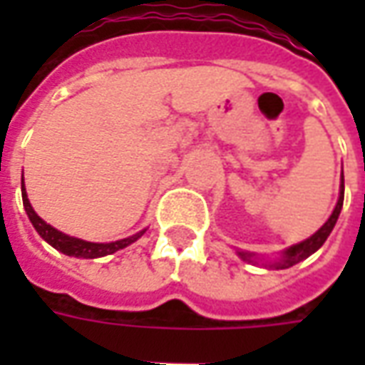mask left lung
I'll return each mask as SVG.
<instances>
[{
  "label": "left lung",
  "instance_id": "left-lung-1",
  "mask_svg": "<svg viewBox=\"0 0 365 365\" xmlns=\"http://www.w3.org/2000/svg\"><path fill=\"white\" fill-rule=\"evenodd\" d=\"M342 203H344V174H342V185H340V197H338V203L334 207V211L332 215L329 217V221L322 225L321 229L314 232L313 237H309L307 240L303 242H299V245H293L289 246L287 250H283L282 252V258L279 260H274V262H268L266 266L268 268H274V269H285V268H291V266H295L299 264L301 260H305L309 258L311 254L317 252L322 245H324V240L329 238V235L332 232L334 229V225L338 221V215L342 211ZM238 256L246 262H254L256 264V254L252 252H238Z\"/></svg>",
  "mask_w": 365,
  "mask_h": 365
}]
</instances>
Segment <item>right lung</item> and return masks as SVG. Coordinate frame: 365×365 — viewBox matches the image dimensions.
Returning <instances> with one entry per match:
<instances>
[{"label":"right lung","mask_w":365,"mask_h":365,"mask_svg":"<svg viewBox=\"0 0 365 365\" xmlns=\"http://www.w3.org/2000/svg\"><path fill=\"white\" fill-rule=\"evenodd\" d=\"M21 195H23V205H25V211L29 215V221L33 222L36 232L48 245L54 246L56 250L66 254V256H76V258H101V256H109V254L125 248V246L133 245L135 240H138L144 235V230H140V232H136L133 237L123 238V240H115V242H88V240H82V238L68 237L64 232H60L54 227H51L48 222H44L35 213V209L31 207V201L27 197V191H25V182H21Z\"/></svg>","instance_id":"right-lung-1"}]
</instances>
